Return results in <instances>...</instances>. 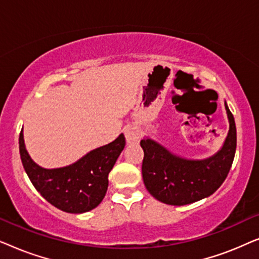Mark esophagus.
Instances as JSON below:
<instances>
[{
	"mask_svg": "<svg viewBox=\"0 0 259 259\" xmlns=\"http://www.w3.org/2000/svg\"><path fill=\"white\" fill-rule=\"evenodd\" d=\"M123 133H125V137H126V141L128 144H134V143H138L140 139V132L139 130H137L136 127L133 126H128L126 127L125 131H123Z\"/></svg>",
	"mask_w": 259,
	"mask_h": 259,
	"instance_id": "34e87169",
	"label": "esophagus"
}]
</instances>
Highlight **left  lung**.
<instances>
[{
    "label": "left lung",
    "mask_w": 259,
    "mask_h": 259,
    "mask_svg": "<svg viewBox=\"0 0 259 259\" xmlns=\"http://www.w3.org/2000/svg\"><path fill=\"white\" fill-rule=\"evenodd\" d=\"M230 130L222 150L205 160H187L169 153L151 139L140 141L144 150L143 179L148 192L168 205L191 204L211 196L224 183L237 146L235 118L225 102Z\"/></svg>",
    "instance_id": "left-lung-1"
}]
</instances>
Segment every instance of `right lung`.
<instances>
[{"mask_svg":"<svg viewBox=\"0 0 259 259\" xmlns=\"http://www.w3.org/2000/svg\"><path fill=\"white\" fill-rule=\"evenodd\" d=\"M22 165L31 184L48 203L69 213L93 210L104 199L108 175L126 145L123 134L114 141L62 168L46 169L35 164L24 146L23 133L19 138Z\"/></svg>","mask_w":259,"mask_h":259,"instance_id":"1","label":"right lung"}]
</instances>
